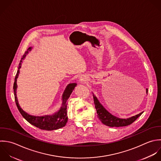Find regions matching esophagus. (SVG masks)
Here are the masks:
<instances>
[{
    "label": "esophagus",
    "instance_id": "obj_1",
    "mask_svg": "<svg viewBox=\"0 0 161 161\" xmlns=\"http://www.w3.org/2000/svg\"><path fill=\"white\" fill-rule=\"evenodd\" d=\"M86 78L85 76L83 75L81 76L80 78V81H81V83H85L86 81Z\"/></svg>",
    "mask_w": 161,
    "mask_h": 161
}]
</instances>
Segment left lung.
Masks as SVG:
<instances>
[{
	"mask_svg": "<svg viewBox=\"0 0 161 161\" xmlns=\"http://www.w3.org/2000/svg\"><path fill=\"white\" fill-rule=\"evenodd\" d=\"M94 103L95 105V108L97 110V113L98 114V118L104 125L111 127H119L127 126L132 124L136 119L139 117L143 112L140 113L138 115L133 116L128 119H120L117 117L109 112H108L103 106L100 103L97 97L93 93Z\"/></svg>",
	"mask_w": 161,
	"mask_h": 161,
	"instance_id": "8db88e82",
	"label": "left lung"
}]
</instances>
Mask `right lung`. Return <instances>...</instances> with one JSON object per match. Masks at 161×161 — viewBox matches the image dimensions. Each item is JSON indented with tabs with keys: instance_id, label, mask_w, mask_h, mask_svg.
<instances>
[{
	"instance_id": "1",
	"label": "right lung",
	"mask_w": 161,
	"mask_h": 161,
	"mask_svg": "<svg viewBox=\"0 0 161 161\" xmlns=\"http://www.w3.org/2000/svg\"><path fill=\"white\" fill-rule=\"evenodd\" d=\"M32 47H30L28 48L27 51L25 52V54L23 55L22 58H21V60L20 61L18 70L16 74V76L15 77L14 83V98L16 105L17 107V108L20 113V114L22 115V117L31 124L32 125L41 129V130H57L60 128H62L64 127L68 122V116H67V100L69 98L71 93L74 90L76 86V83H69L68 84L63 93L62 95V104L60 109L54 113L53 115H47L44 116H33L28 114L25 112H24L20 107L17 95V79L19 76V69L21 68V64L22 60L25 58V56L28 54L29 51H31Z\"/></svg>"
}]
</instances>
